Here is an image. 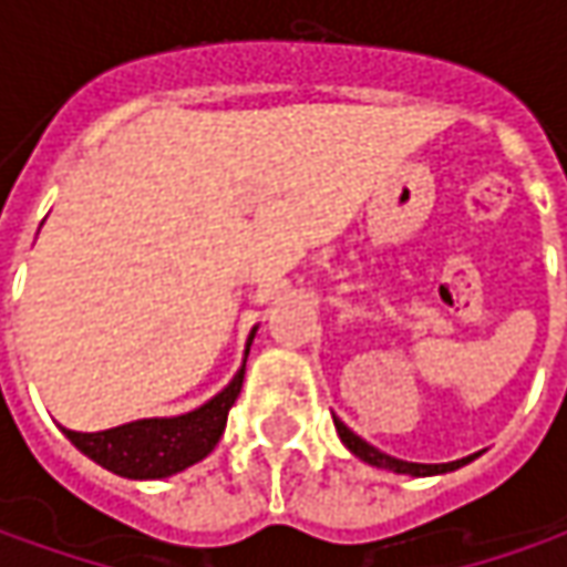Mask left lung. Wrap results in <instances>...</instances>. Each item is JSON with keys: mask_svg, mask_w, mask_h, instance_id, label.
<instances>
[{"mask_svg": "<svg viewBox=\"0 0 567 567\" xmlns=\"http://www.w3.org/2000/svg\"><path fill=\"white\" fill-rule=\"evenodd\" d=\"M334 425H338L340 442L350 447V451H353L360 461L372 464V467L394 470V473H413V476H432V473H447V470L464 467V464H470V461H473V457H464V461H451V464H406V461H398V457H388V454L375 451V447L369 445V442H362L360 435H353V432L340 423V420H334Z\"/></svg>", "mask_w": 567, "mask_h": 567, "instance_id": "8db88e82", "label": "left lung"}]
</instances>
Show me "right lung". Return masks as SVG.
<instances>
[{
  "mask_svg": "<svg viewBox=\"0 0 567 567\" xmlns=\"http://www.w3.org/2000/svg\"><path fill=\"white\" fill-rule=\"evenodd\" d=\"M255 338V334H251ZM246 369L236 372L227 388L207 401L205 406L192 410L186 416L173 420H138V423L116 425L106 432H69V442L84 451L100 467L113 470L128 480H157L179 470L192 467L195 461L207 457L224 435L229 406L243 391Z\"/></svg>",
  "mask_w": 567,
  "mask_h": 567,
  "instance_id": "obj_1",
  "label": "right lung"
}]
</instances>
